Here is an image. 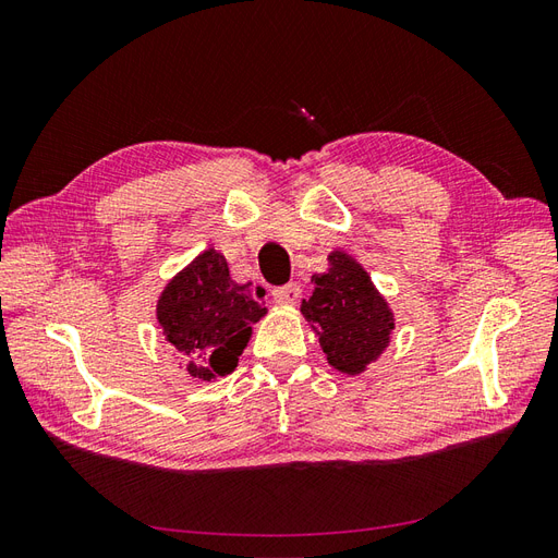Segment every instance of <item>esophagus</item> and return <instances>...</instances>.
<instances>
[{
	"instance_id": "1",
	"label": "esophagus",
	"mask_w": 558,
	"mask_h": 558,
	"mask_svg": "<svg viewBox=\"0 0 558 558\" xmlns=\"http://www.w3.org/2000/svg\"><path fill=\"white\" fill-rule=\"evenodd\" d=\"M302 295V289L300 283H286V286H277V289H272V298L277 302H281V305H295V302L300 300Z\"/></svg>"
}]
</instances>
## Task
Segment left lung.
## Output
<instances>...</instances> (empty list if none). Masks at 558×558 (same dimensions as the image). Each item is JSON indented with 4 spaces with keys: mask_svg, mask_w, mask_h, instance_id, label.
<instances>
[{
    "mask_svg": "<svg viewBox=\"0 0 558 558\" xmlns=\"http://www.w3.org/2000/svg\"><path fill=\"white\" fill-rule=\"evenodd\" d=\"M330 269L314 275V293L302 300V314L316 328L328 363L359 375L386 349L393 316L365 269L347 253H330Z\"/></svg>",
    "mask_w": 558,
    "mask_h": 558,
    "instance_id": "1",
    "label": "left lung"
}]
</instances>
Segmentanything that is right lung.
<instances>
[{"label":"right lung","mask_w":558,"mask_h":558,"mask_svg":"<svg viewBox=\"0 0 558 558\" xmlns=\"http://www.w3.org/2000/svg\"><path fill=\"white\" fill-rule=\"evenodd\" d=\"M263 295V289L232 281L226 258L214 248L199 253L167 283L158 300V320L185 373L205 381L230 375L251 326L267 312Z\"/></svg>","instance_id":"obj_1"}]
</instances>
